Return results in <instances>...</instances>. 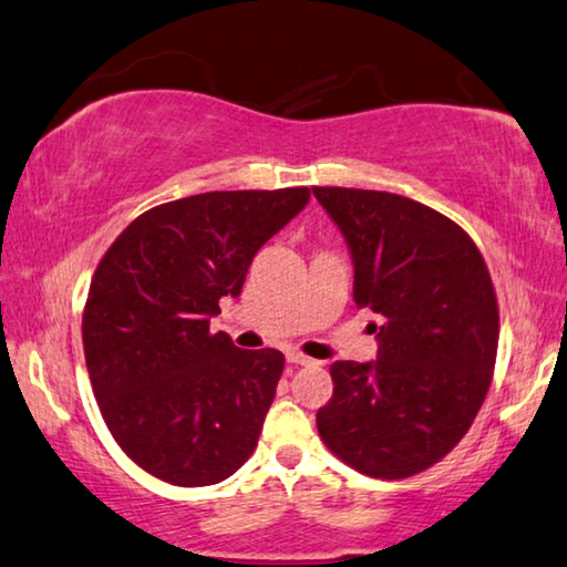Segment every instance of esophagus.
<instances>
[{
    "label": "esophagus",
    "mask_w": 567,
    "mask_h": 567,
    "mask_svg": "<svg viewBox=\"0 0 567 567\" xmlns=\"http://www.w3.org/2000/svg\"><path fill=\"white\" fill-rule=\"evenodd\" d=\"M286 360H289L291 364H313V360H311V357H307V354H301V352H296V350H291L289 354H286Z\"/></svg>",
    "instance_id": "34e87169"
}]
</instances>
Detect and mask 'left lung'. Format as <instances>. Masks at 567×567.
Returning <instances> with one entry per match:
<instances>
[{
  "label": "left lung",
  "instance_id": "left-lung-1",
  "mask_svg": "<svg viewBox=\"0 0 567 567\" xmlns=\"http://www.w3.org/2000/svg\"><path fill=\"white\" fill-rule=\"evenodd\" d=\"M344 235L354 303L382 324L378 360L334 362L317 413L327 449L357 472L405 478L472 429L492 382L499 309L474 240L446 215L378 189L313 187Z\"/></svg>",
  "mask_w": 567,
  "mask_h": 567
}]
</instances>
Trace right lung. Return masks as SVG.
I'll list each match as a JSON object with an SVG mask.
<instances>
[{"instance_id": "1", "label": "right lung", "mask_w": 567, "mask_h": 567, "mask_svg": "<svg viewBox=\"0 0 567 567\" xmlns=\"http://www.w3.org/2000/svg\"><path fill=\"white\" fill-rule=\"evenodd\" d=\"M307 187L174 199L138 215L95 268L83 350L109 431L144 472L210 486L254 454L284 354L210 332L266 240L309 203Z\"/></svg>"}]
</instances>
